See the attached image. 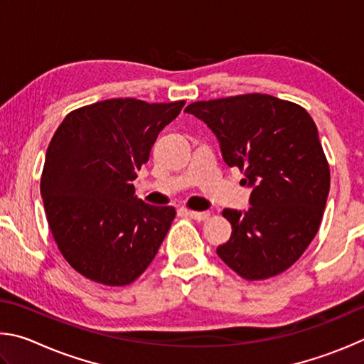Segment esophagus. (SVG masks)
<instances>
[{
	"label": "esophagus",
	"instance_id": "1",
	"mask_svg": "<svg viewBox=\"0 0 364 364\" xmlns=\"http://www.w3.org/2000/svg\"><path fill=\"white\" fill-rule=\"evenodd\" d=\"M187 214L190 215V218L195 219V220H198V222L208 220L209 215H211L209 213H201V211H187Z\"/></svg>",
	"mask_w": 364,
	"mask_h": 364
}]
</instances>
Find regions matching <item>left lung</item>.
<instances>
[{
	"instance_id": "8db88e82",
	"label": "left lung",
	"mask_w": 364,
	"mask_h": 364,
	"mask_svg": "<svg viewBox=\"0 0 364 364\" xmlns=\"http://www.w3.org/2000/svg\"><path fill=\"white\" fill-rule=\"evenodd\" d=\"M186 112L205 121L224 161L252 188L247 211L222 213L232 237L218 256L250 282L288 270L315 238L329 193L315 121L301 105L269 94L193 102Z\"/></svg>"
}]
</instances>
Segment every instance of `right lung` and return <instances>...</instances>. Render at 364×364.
Segmentation results:
<instances>
[{
  "mask_svg": "<svg viewBox=\"0 0 364 364\" xmlns=\"http://www.w3.org/2000/svg\"><path fill=\"white\" fill-rule=\"evenodd\" d=\"M186 100L108 99L70 112L54 132L41 196L57 247L91 282L124 286L142 275L176 218L134 195L159 131Z\"/></svg>",
  "mask_w": 364,
  "mask_h": 364,
  "instance_id": "obj_1",
  "label": "right lung"
}]
</instances>
